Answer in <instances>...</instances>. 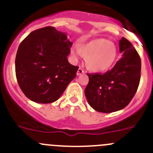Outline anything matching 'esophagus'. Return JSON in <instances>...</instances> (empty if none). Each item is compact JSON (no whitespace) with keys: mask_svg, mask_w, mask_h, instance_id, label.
I'll return each mask as SVG.
<instances>
[{"mask_svg":"<svg viewBox=\"0 0 153 153\" xmlns=\"http://www.w3.org/2000/svg\"><path fill=\"white\" fill-rule=\"evenodd\" d=\"M85 73V72H84V70L83 69H81V68H79V69H78V71H77V75H83V74Z\"/></svg>","mask_w":153,"mask_h":153,"instance_id":"34e87169","label":"esophagus"}]
</instances>
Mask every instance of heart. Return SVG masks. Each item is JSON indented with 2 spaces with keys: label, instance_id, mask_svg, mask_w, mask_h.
<instances>
[{
  "label": "heart",
  "instance_id": "obj_1",
  "mask_svg": "<svg viewBox=\"0 0 153 153\" xmlns=\"http://www.w3.org/2000/svg\"><path fill=\"white\" fill-rule=\"evenodd\" d=\"M73 56L81 55L86 58V67L93 72H104L114 64L117 57L115 44L104 38H96L78 46L72 51Z\"/></svg>",
  "mask_w": 153,
  "mask_h": 153
}]
</instances>
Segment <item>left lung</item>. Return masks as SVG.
Segmentation results:
<instances>
[{
  "mask_svg": "<svg viewBox=\"0 0 153 153\" xmlns=\"http://www.w3.org/2000/svg\"><path fill=\"white\" fill-rule=\"evenodd\" d=\"M122 58L104 74H87L85 95L91 107L104 113L124 109L133 98L141 79V61L132 44L122 38L119 41Z\"/></svg>",
  "mask_w": 153,
  "mask_h": 153,
  "instance_id": "1",
  "label": "left lung"
}]
</instances>
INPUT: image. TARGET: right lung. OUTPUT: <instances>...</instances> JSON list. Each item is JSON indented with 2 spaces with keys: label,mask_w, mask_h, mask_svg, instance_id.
Segmentation results:
<instances>
[{
  "label": "right lung",
  "mask_w": 153,
  "mask_h": 153,
  "mask_svg": "<svg viewBox=\"0 0 153 153\" xmlns=\"http://www.w3.org/2000/svg\"><path fill=\"white\" fill-rule=\"evenodd\" d=\"M72 43L53 27L36 29L20 44L15 74L24 95L34 102H55L75 78L78 67L67 60Z\"/></svg>",
  "instance_id": "obj_1"
}]
</instances>
